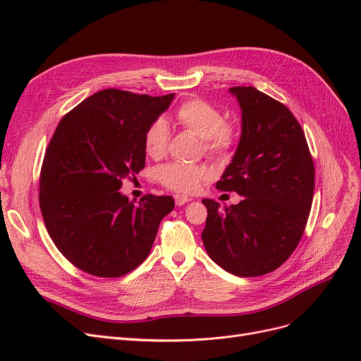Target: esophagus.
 Masks as SVG:
<instances>
[{
	"label": "esophagus",
	"mask_w": 361,
	"mask_h": 361,
	"mask_svg": "<svg viewBox=\"0 0 361 361\" xmlns=\"http://www.w3.org/2000/svg\"><path fill=\"white\" fill-rule=\"evenodd\" d=\"M174 202H176V204H178V206H183L185 203L191 202V199H190V197H187V195L178 194V195H174Z\"/></svg>",
	"instance_id": "esophagus-1"
}]
</instances>
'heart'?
I'll use <instances>...</instances> for the list:
<instances>
[{"mask_svg": "<svg viewBox=\"0 0 361 361\" xmlns=\"http://www.w3.org/2000/svg\"><path fill=\"white\" fill-rule=\"evenodd\" d=\"M178 123L191 130L203 140L207 154L220 155L233 145L235 130L224 122L223 113L203 99H191L183 102L176 111ZM170 138V126L166 118H157L147 128L145 135V149L150 158H159L167 149ZM158 180L167 188L178 192L197 191L200 183L207 179V170L195 164L169 162L157 170Z\"/></svg>", "mask_w": 361, "mask_h": 361, "instance_id": "1", "label": "heart"}]
</instances>
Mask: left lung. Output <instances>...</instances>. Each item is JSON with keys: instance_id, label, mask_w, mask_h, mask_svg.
<instances>
[{"instance_id": "1", "label": "left lung", "mask_w": 361, "mask_h": 361, "mask_svg": "<svg viewBox=\"0 0 361 361\" xmlns=\"http://www.w3.org/2000/svg\"><path fill=\"white\" fill-rule=\"evenodd\" d=\"M241 108V137L216 188L243 195L238 204L207 209L203 245L231 274L257 277L297 248L310 214L314 167L307 141L288 108L255 87H232Z\"/></svg>"}]
</instances>
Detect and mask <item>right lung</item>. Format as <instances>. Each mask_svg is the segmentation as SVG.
<instances>
[{"mask_svg": "<svg viewBox=\"0 0 361 361\" xmlns=\"http://www.w3.org/2000/svg\"><path fill=\"white\" fill-rule=\"evenodd\" d=\"M174 93L152 97L117 89L87 97L64 116L40 173V211L51 239L69 262L97 277L137 268L174 207L170 195L130 202L122 180L145 167L147 128Z\"/></svg>", "mask_w": 361, "mask_h": 361, "instance_id": "obj_1", "label": "right lung"}]
</instances>
